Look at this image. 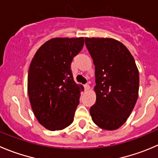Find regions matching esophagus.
<instances>
[{"label": "esophagus", "mask_w": 158, "mask_h": 158, "mask_svg": "<svg viewBox=\"0 0 158 158\" xmlns=\"http://www.w3.org/2000/svg\"><path fill=\"white\" fill-rule=\"evenodd\" d=\"M84 89H85V91H88V90L90 89V86L88 85V84H85V85H84Z\"/></svg>", "instance_id": "esophagus-1"}]
</instances>
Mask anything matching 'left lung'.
Instances as JSON below:
<instances>
[{"label":"left lung","instance_id":"obj_1","mask_svg":"<svg viewBox=\"0 0 158 158\" xmlns=\"http://www.w3.org/2000/svg\"><path fill=\"white\" fill-rule=\"evenodd\" d=\"M95 65L96 103L89 110L99 128L118 129L127 121L138 98L139 71L126 46L110 38H85Z\"/></svg>","mask_w":158,"mask_h":158}]
</instances>
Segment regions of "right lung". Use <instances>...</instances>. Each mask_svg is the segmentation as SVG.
Wrapping results in <instances>:
<instances>
[{
    "mask_svg": "<svg viewBox=\"0 0 158 158\" xmlns=\"http://www.w3.org/2000/svg\"><path fill=\"white\" fill-rule=\"evenodd\" d=\"M83 45V37L52 38L38 48L31 62V106L39 123L48 131L65 129L74 120L83 86L75 82L71 63Z\"/></svg>",
    "mask_w": 158,
    "mask_h": 158,
    "instance_id": "1",
    "label": "right lung"
}]
</instances>
